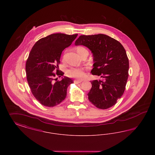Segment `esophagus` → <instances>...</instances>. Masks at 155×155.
<instances>
[{
	"label": "esophagus",
	"instance_id": "esophagus-1",
	"mask_svg": "<svg viewBox=\"0 0 155 155\" xmlns=\"http://www.w3.org/2000/svg\"><path fill=\"white\" fill-rule=\"evenodd\" d=\"M82 81V80H75V81H74V83L75 84H78L81 83Z\"/></svg>",
	"mask_w": 155,
	"mask_h": 155
}]
</instances>
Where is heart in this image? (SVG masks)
I'll return each instance as SVG.
<instances>
[{"label": "heart", "mask_w": 155, "mask_h": 155, "mask_svg": "<svg viewBox=\"0 0 155 155\" xmlns=\"http://www.w3.org/2000/svg\"><path fill=\"white\" fill-rule=\"evenodd\" d=\"M77 52L80 54L84 51H87V50L83 46H77ZM66 75L71 78H82L85 76V72L84 70L82 68H74L72 67L68 70H67L66 71Z\"/></svg>", "instance_id": "b5f03b06"}]
</instances>
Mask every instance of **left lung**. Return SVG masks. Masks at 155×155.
<instances>
[{"instance_id":"left-lung-1","label":"left lung","mask_w":155,"mask_h":155,"mask_svg":"<svg viewBox=\"0 0 155 155\" xmlns=\"http://www.w3.org/2000/svg\"><path fill=\"white\" fill-rule=\"evenodd\" d=\"M75 45L85 46L91 51L94 64L91 73L102 78L91 82L89 101L101 109L111 107L123 95L128 78L129 61L125 49L117 40L101 34L81 35Z\"/></svg>"}]
</instances>
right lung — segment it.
<instances>
[{"label":"right lung","mask_w":155,"mask_h":155,"mask_svg":"<svg viewBox=\"0 0 155 155\" xmlns=\"http://www.w3.org/2000/svg\"><path fill=\"white\" fill-rule=\"evenodd\" d=\"M77 35L53 34L40 39L32 47L25 65L27 80L32 95L42 105L53 107L65 99L67 88L73 81L67 77L57 81L54 77L63 75L58 70L61 53ZM55 69L56 74L53 73Z\"/></svg>","instance_id":"1"}]
</instances>
